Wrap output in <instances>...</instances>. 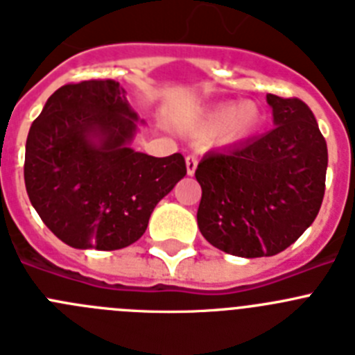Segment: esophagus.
I'll list each match as a JSON object with an SVG mask.
<instances>
[{"mask_svg": "<svg viewBox=\"0 0 355 355\" xmlns=\"http://www.w3.org/2000/svg\"><path fill=\"white\" fill-rule=\"evenodd\" d=\"M184 162H187V172H188V175H193V174H196L197 163H199V159H197V156H196V155H188Z\"/></svg>", "mask_w": 355, "mask_h": 355, "instance_id": "1", "label": "esophagus"}]
</instances>
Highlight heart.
I'll return each instance as SVG.
<instances>
[{
	"label": "heart",
	"instance_id": "1",
	"mask_svg": "<svg viewBox=\"0 0 355 355\" xmlns=\"http://www.w3.org/2000/svg\"><path fill=\"white\" fill-rule=\"evenodd\" d=\"M259 124H261V110L256 103L243 101L240 105L227 103L209 114L206 121L200 122L196 128V133L211 135L222 127V142L234 144L249 139L250 135L258 131Z\"/></svg>",
	"mask_w": 355,
	"mask_h": 355
}]
</instances>
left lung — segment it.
Returning a JSON list of instances; mask_svg holds the SVG:
<instances>
[{
    "mask_svg": "<svg viewBox=\"0 0 355 355\" xmlns=\"http://www.w3.org/2000/svg\"><path fill=\"white\" fill-rule=\"evenodd\" d=\"M275 128L197 165L200 233L240 258L274 256L299 240L325 193L327 144L309 106L266 96Z\"/></svg>",
    "mask_w": 355,
    "mask_h": 355,
    "instance_id": "1",
    "label": "left lung"
}]
</instances>
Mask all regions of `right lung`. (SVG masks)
<instances>
[{
  "instance_id": "1",
  "label": "right lung",
  "mask_w": 355,
  "mask_h": 355,
  "mask_svg": "<svg viewBox=\"0 0 355 355\" xmlns=\"http://www.w3.org/2000/svg\"><path fill=\"white\" fill-rule=\"evenodd\" d=\"M137 114L114 80L60 87L28 133L24 184L55 236L74 249L117 250L146 233L149 216L187 175L184 158L130 147Z\"/></svg>"
}]
</instances>
